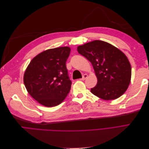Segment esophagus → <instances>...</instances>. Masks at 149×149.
<instances>
[{"label": "esophagus", "instance_id": "1", "mask_svg": "<svg viewBox=\"0 0 149 149\" xmlns=\"http://www.w3.org/2000/svg\"><path fill=\"white\" fill-rule=\"evenodd\" d=\"M88 76L87 74H83V78H81V79H82V80H85L86 79V78H88Z\"/></svg>", "mask_w": 149, "mask_h": 149}]
</instances>
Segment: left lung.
I'll return each mask as SVG.
<instances>
[{"label": "left lung", "mask_w": 149, "mask_h": 149, "mask_svg": "<svg viewBox=\"0 0 149 149\" xmlns=\"http://www.w3.org/2000/svg\"><path fill=\"white\" fill-rule=\"evenodd\" d=\"M78 53L91 63L97 79L91 92L104 100H113L126 91L131 79V66L119 49L101 40L78 47Z\"/></svg>", "instance_id": "obj_1"}]
</instances>
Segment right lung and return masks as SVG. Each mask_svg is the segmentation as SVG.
Returning a JSON list of instances; mask_svg holds the SVG:
<instances>
[{"mask_svg":"<svg viewBox=\"0 0 149 149\" xmlns=\"http://www.w3.org/2000/svg\"><path fill=\"white\" fill-rule=\"evenodd\" d=\"M68 47L49 49L34 57L26 68L24 82L30 95L46 107L59 105L69 93L71 81L66 62Z\"/></svg>","mask_w":149,"mask_h":149,"instance_id":"add662e5","label":"right lung"}]
</instances>
